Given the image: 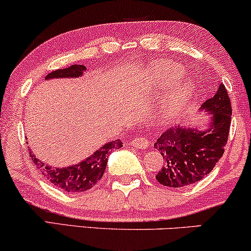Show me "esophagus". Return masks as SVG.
I'll return each instance as SVG.
<instances>
[{"label":"esophagus","instance_id":"esophagus-1","mask_svg":"<svg viewBox=\"0 0 251 251\" xmlns=\"http://www.w3.org/2000/svg\"><path fill=\"white\" fill-rule=\"evenodd\" d=\"M131 144L133 145V147L139 148V149H145L149 147V141L145 138H136L131 142Z\"/></svg>","mask_w":251,"mask_h":251}]
</instances>
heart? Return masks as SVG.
I'll list each match as a JSON object with an SVG mask.
<instances>
[{"label": "heart", "mask_w": 251, "mask_h": 251, "mask_svg": "<svg viewBox=\"0 0 251 251\" xmlns=\"http://www.w3.org/2000/svg\"><path fill=\"white\" fill-rule=\"evenodd\" d=\"M148 78L157 87H169L183 75V69L179 66L169 62H155L147 69ZM196 87L192 82L185 81L175 89L160 107L161 119L166 123L174 122L183 115L184 110L191 102Z\"/></svg>", "instance_id": "obj_1"}]
</instances>
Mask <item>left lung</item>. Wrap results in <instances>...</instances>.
<instances>
[{
    "instance_id": "8db88e82",
    "label": "left lung",
    "mask_w": 251,
    "mask_h": 251,
    "mask_svg": "<svg viewBox=\"0 0 251 251\" xmlns=\"http://www.w3.org/2000/svg\"><path fill=\"white\" fill-rule=\"evenodd\" d=\"M208 113L207 127L193 124L168 129L154 147L163 156V166L155 178L169 188H182L204 178L224 155L229 133L231 106L226 88L218 90L201 107Z\"/></svg>"
}]
</instances>
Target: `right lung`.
Returning a JSON list of instances; mask_svg holds the SVG:
<instances>
[{
	"label": "right lung",
	"instance_id": "obj_1",
	"mask_svg": "<svg viewBox=\"0 0 251 251\" xmlns=\"http://www.w3.org/2000/svg\"><path fill=\"white\" fill-rule=\"evenodd\" d=\"M85 71H87V67L83 65H72L68 68L58 69V71L50 73L49 75H46L45 80L81 77ZM120 147H123V144L119 139L106 142L81 162L63 168L49 166L39 160L31 151V148H28V151H30V157L32 158L34 166L53 185L66 192H84L94 188L98 180L102 178L106 168L107 156L111 151L119 149Z\"/></svg>",
	"mask_w": 251,
	"mask_h": 251
}]
</instances>
